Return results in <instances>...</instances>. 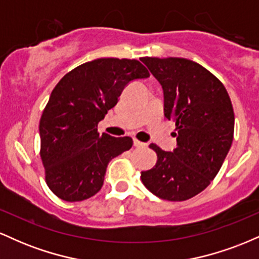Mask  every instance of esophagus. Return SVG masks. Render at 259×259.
I'll list each match as a JSON object with an SVG mask.
<instances>
[{
	"label": "esophagus",
	"mask_w": 259,
	"mask_h": 259,
	"mask_svg": "<svg viewBox=\"0 0 259 259\" xmlns=\"http://www.w3.org/2000/svg\"><path fill=\"white\" fill-rule=\"evenodd\" d=\"M134 146H136V147H146L147 145L145 144V142H141V141H139V140L134 139Z\"/></svg>",
	"instance_id": "esophagus-1"
}]
</instances>
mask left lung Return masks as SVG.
Masks as SVG:
<instances>
[{
	"label": "left lung",
	"instance_id": "8db88e82",
	"mask_svg": "<svg viewBox=\"0 0 259 259\" xmlns=\"http://www.w3.org/2000/svg\"><path fill=\"white\" fill-rule=\"evenodd\" d=\"M164 94V115L175 123L177 148L157 153L141 181L157 197L186 201L203 191L218 174L234 139L235 115L227 89L217 76L185 58L142 57Z\"/></svg>",
	"mask_w": 259,
	"mask_h": 259
}]
</instances>
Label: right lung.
Returning a JSON list of instances; mask_svg holds the SVG:
<instances>
[{
	"instance_id": "obj_1",
	"label": "right lung",
	"mask_w": 259,
	"mask_h": 259,
	"mask_svg": "<svg viewBox=\"0 0 259 259\" xmlns=\"http://www.w3.org/2000/svg\"><path fill=\"white\" fill-rule=\"evenodd\" d=\"M148 76L136 59L99 58L59 80L38 125L45 180L57 197L79 202L100 191L109 160L130 150L133 139L100 134L97 125L130 81Z\"/></svg>"
}]
</instances>
